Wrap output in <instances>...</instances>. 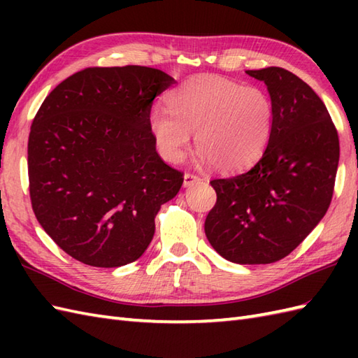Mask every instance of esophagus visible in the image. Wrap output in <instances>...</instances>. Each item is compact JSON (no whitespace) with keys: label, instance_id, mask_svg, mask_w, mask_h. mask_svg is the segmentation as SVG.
I'll return each mask as SVG.
<instances>
[{"label":"esophagus","instance_id":"esophagus-1","mask_svg":"<svg viewBox=\"0 0 358 358\" xmlns=\"http://www.w3.org/2000/svg\"><path fill=\"white\" fill-rule=\"evenodd\" d=\"M201 181V178L199 177V175H194V173H185V181H183V186L185 187H191V186H194V185H196V183H200Z\"/></svg>","mask_w":358,"mask_h":358}]
</instances>
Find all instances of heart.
I'll use <instances>...</instances> for the list:
<instances>
[{
    "mask_svg": "<svg viewBox=\"0 0 358 358\" xmlns=\"http://www.w3.org/2000/svg\"><path fill=\"white\" fill-rule=\"evenodd\" d=\"M166 108L150 112L149 129L157 149L171 163L183 162L191 132L201 162L237 172L263 155L275 123L272 98L257 86L217 75H201L169 94Z\"/></svg>",
    "mask_w": 358,
    "mask_h": 358,
    "instance_id": "b5f03b06",
    "label": "heart"
}]
</instances>
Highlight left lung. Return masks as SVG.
I'll return each instance as SVG.
<instances>
[{
  "label": "left lung",
  "instance_id": "1",
  "mask_svg": "<svg viewBox=\"0 0 358 358\" xmlns=\"http://www.w3.org/2000/svg\"><path fill=\"white\" fill-rule=\"evenodd\" d=\"M246 73L268 86L275 123L248 172L210 181L217 203L204 232L226 260L268 264L291 254L324 217L340 144L328 109L305 81L281 67Z\"/></svg>",
  "mask_w": 358,
  "mask_h": 358
}]
</instances>
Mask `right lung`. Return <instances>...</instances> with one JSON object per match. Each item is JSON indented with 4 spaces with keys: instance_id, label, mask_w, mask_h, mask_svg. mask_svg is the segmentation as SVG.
I'll list each match as a JSON object with an SVG mask.
<instances>
[{
    "instance_id": "obj_1",
    "label": "right lung",
    "mask_w": 358,
    "mask_h": 358,
    "mask_svg": "<svg viewBox=\"0 0 358 358\" xmlns=\"http://www.w3.org/2000/svg\"><path fill=\"white\" fill-rule=\"evenodd\" d=\"M175 80L144 66L87 67L45 96L29 134V192L38 223L78 260L118 268L140 258L183 173L157 154L155 96Z\"/></svg>"
}]
</instances>
